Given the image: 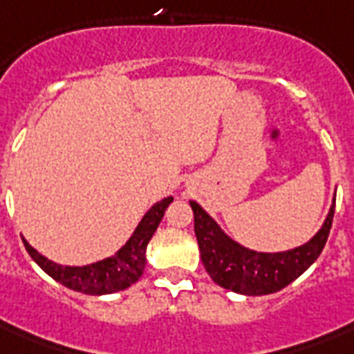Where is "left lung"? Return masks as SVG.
<instances>
[{
  "mask_svg": "<svg viewBox=\"0 0 354 354\" xmlns=\"http://www.w3.org/2000/svg\"><path fill=\"white\" fill-rule=\"evenodd\" d=\"M191 207L194 213V235L207 274L222 288L244 296L274 294L299 277L319 257L335 216L333 204L322 230L303 246L286 252L263 253L230 239L196 202H191Z\"/></svg>",
  "mask_w": 354,
  "mask_h": 354,
  "instance_id": "obj_1",
  "label": "left lung"
}]
</instances>
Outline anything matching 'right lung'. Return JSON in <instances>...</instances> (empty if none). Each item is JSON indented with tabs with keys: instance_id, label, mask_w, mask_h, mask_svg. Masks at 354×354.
I'll return each instance as SVG.
<instances>
[{
	"instance_id": "right-lung-1",
	"label": "right lung",
	"mask_w": 354,
	"mask_h": 354,
	"mask_svg": "<svg viewBox=\"0 0 354 354\" xmlns=\"http://www.w3.org/2000/svg\"><path fill=\"white\" fill-rule=\"evenodd\" d=\"M171 202L172 196H167L161 202L152 205L145 213V216L138 224L132 236L127 241V244L115 255L102 259L99 263L86 264V266L57 264L55 261L36 252L24 236H21V241H24L25 250L29 252L32 261L47 275H51L53 279L62 283L64 286L88 294V296L113 294V292L124 290L128 286H132L143 275L145 264H147V244L160 226L161 218L165 215V209Z\"/></svg>"
}]
</instances>
